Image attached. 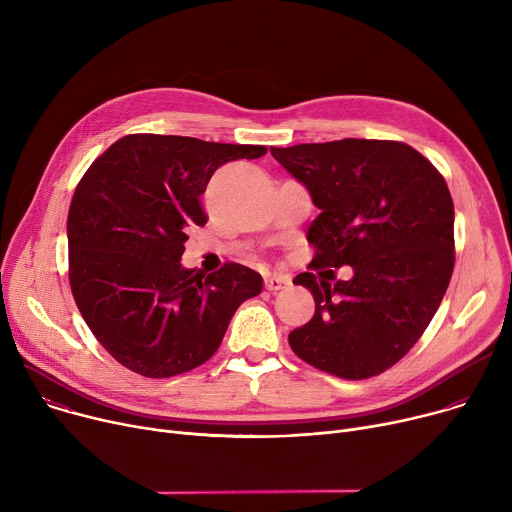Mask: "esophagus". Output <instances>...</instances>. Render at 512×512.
<instances>
[{"instance_id": "esophagus-1", "label": "esophagus", "mask_w": 512, "mask_h": 512, "mask_svg": "<svg viewBox=\"0 0 512 512\" xmlns=\"http://www.w3.org/2000/svg\"><path fill=\"white\" fill-rule=\"evenodd\" d=\"M289 285V277L287 274H281V272H272V274H266L264 277V287L268 291H279L283 287Z\"/></svg>"}]
</instances>
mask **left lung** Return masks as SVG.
<instances>
[{
	"label": "left lung",
	"mask_w": 512,
	"mask_h": 512,
	"mask_svg": "<svg viewBox=\"0 0 512 512\" xmlns=\"http://www.w3.org/2000/svg\"><path fill=\"white\" fill-rule=\"evenodd\" d=\"M311 194V266H352V279L301 272L313 318L289 334L295 355L342 379L396 365L418 342L449 287L455 240L445 178L400 141L342 139L270 147Z\"/></svg>",
	"instance_id": "1"
}]
</instances>
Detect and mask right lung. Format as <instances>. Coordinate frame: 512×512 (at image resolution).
Segmentation results:
<instances>
[{
  "label": "right lung",
  "instance_id": "right-lung-1",
  "mask_svg": "<svg viewBox=\"0 0 512 512\" xmlns=\"http://www.w3.org/2000/svg\"><path fill=\"white\" fill-rule=\"evenodd\" d=\"M264 145L178 135H127L77 184L67 215L69 285L77 309L123 367L172 377L209 361L229 320L262 291V277L227 262L205 274L180 258L213 172L256 160Z\"/></svg>",
  "mask_w": 512,
  "mask_h": 512
}]
</instances>
